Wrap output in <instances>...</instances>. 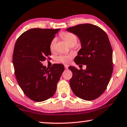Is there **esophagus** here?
Instances as JSON below:
<instances>
[{
	"label": "esophagus",
	"mask_w": 127,
	"mask_h": 127,
	"mask_svg": "<svg viewBox=\"0 0 127 127\" xmlns=\"http://www.w3.org/2000/svg\"><path fill=\"white\" fill-rule=\"evenodd\" d=\"M64 67H65V69H66L68 68V65H66V64H65V65H64Z\"/></svg>",
	"instance_id": "obj_1"
}]
</instances>
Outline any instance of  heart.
Listing matches in <instances>:
<instances>
[{
    "instance_id": "obj_1",
    "label": "heart",
    "mask_w": 127,
    "mask_h": 127,
    "mask_svg": "<svg viewBox=\"0 0 127 127\" xmlns=\"http://www.w3.org/2000/svg\"><path fill=\"white\" fill-rule=\"evenodd\" d=\"M61 37L69 45H75L77 41V36L74 33L68 32H64L61 33ZM57 40L54 38L51 40L50 44V49L51 51L54 50ZM72 58L71 54H61L57 57V60L59 62L63 63H68L70 61Z\"/></svg>"
}]
</instances>
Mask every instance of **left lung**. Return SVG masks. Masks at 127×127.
Wrapping results in <instances>:
<instances>
[{"label":"left lung","instance_id":"left-lung-1","mask_svg":"<svg viewBox=\"0 0 127 127\" xmlns=\"http://www.w3.org/2000/svg\"><path fill=\"white\" fill-rule=\"evenodd\" d=\"M66 30L78 36L81 42L82 48L74 58L75 63L86 65L85 70L69 66L73 74L70 88L82 99H96L105 91L113 73V51L108 36L101 28L89 23Z\"/></svg>","mask_w":127,"mask_h":127}]
</instances>
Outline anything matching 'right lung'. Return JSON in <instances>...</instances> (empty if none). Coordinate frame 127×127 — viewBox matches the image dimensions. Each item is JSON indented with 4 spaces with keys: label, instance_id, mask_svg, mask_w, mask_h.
<instances>
[{
    "label": "right lung",
    "instance_id": "add662e5",
    "mask_svg": "<svg viewBox=\"0 0 127 127\" xmlns=\"http://www.w3.org/2000/svg\"><path fill=\"white\" fill-rule=\"evenodd\" d=\"M59 30L31 29L23 32L15 44V76L24 94L34 101L41 102L52 97L64 70L61 64H54L50 68L42 64L51 55L50 44Z\"/></svg>",
    "mask_w": 127,
    "mask_h": 127
}]
</instances>
